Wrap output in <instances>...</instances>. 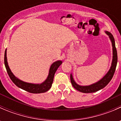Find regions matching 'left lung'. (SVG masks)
<instances>
[{
	"label": "left lung",
	"instance_id": "8db88e82",
	"mask_svg": "<svg viewBox=\"0 0 121 121\" xmlns=\"http://www.w3.org/2000/svg\"><path fill=\"white\" fill-rule=\"evenodd\" d=\"M106 33L109 36V38L111 40L112 45L113 59L110 69L108 72V73L103 78L101 79L97 83L92 84V85H89V86H80V85L77 84L75 81H74L73 76L71 74L70 80L71 84L73 85V87L74 88L76 89L78 91H80V92H83V93H91V92H95L96 91H98L99 90L104 88L107 84L110 82L111 79L112 78L113 74H114L115 71L117 61H118V56H117V51L115 47V40L113 36L111 33L108 32V31H106Z\"/></svg>",
	"mask_w": 121,
	"mask_h": 121
}]
</instances>
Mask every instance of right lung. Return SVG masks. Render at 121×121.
Returning a JSON list of instances; mask_svg holds the SVG:
<instances>
[{
  "mask_svg": "<svg viewBox=\"0 0 121 121\" xmlns=\"http://www.w3.org/2000/svg\"><path fill=\"white\" fill-rule=\"evenodd\" d=\"M4 61L6 69L7 70V73H8L10 78L13 81V83L15 84L16 86H17L18 87L20 88L23 89V90H25L27 92H30V93L33 94L42 93V92H45L48 91V90H50V88L52 86V84H53L55 73L57 71V68L59 67L60 65L62 64L61 61H57L54 62L51 65V67L50 68L49 71V74H48L47 80L41 84H33L23 82L21 80L17 78L13 75V73H12L9 67L8 61H7L6 50H5V53H4Z\"/></svg>",
  "mask_w": 121,
  "mask_h": 121,
  "instance_id": "right-lung-1",
  "label": "right lung"
}]
</instances>
